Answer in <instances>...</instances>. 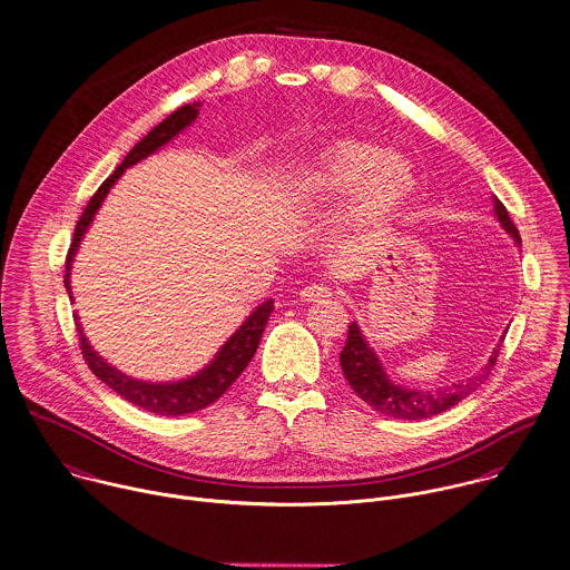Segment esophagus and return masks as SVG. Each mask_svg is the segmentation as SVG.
Listing matches in <instances>:
<instances>
[{"instance_id":"esophagus-1","label":"esophagus","mask_w":570,"mask_h":570,"mask_svg":"<svg viewBox=\"0 0 570 570\" xmlns=\"http://www.w3.org/2000/svg\"><path fill=\"white\" fill-rule=\"evenodd\" d=\"M299 297H302L304 302H322V299L331 297V288L324 286V284H311V286H304V288L299 291Z\"/></svg>"}]
</instances>
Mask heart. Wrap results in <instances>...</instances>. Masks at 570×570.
Masks as SVG:
<instances>
[{
	"label": "heart",
	"mask_w": 570,
	"mask_h": 570,
	"mask_svg": "<svg viewBox=\"0 0 570 570\" xmlns=\"http://www.w3.org/2000/svg\"><path fill=\"white\" fill-rule=\"evenodd\" d=\"M293 190L304 199H328L353 193L348 224L368 228L389 224L413 197V164L386 153L375 141L342 137L324 144L291 175Z\"/></svg>",
	"instance_id": "obj_1"
}]
</instances>
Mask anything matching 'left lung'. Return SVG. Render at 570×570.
<instances>
[{"label":"left lung","instance_id":"obj_1","mask_svg":"<svg viewBox=\"0 0 570 570\" xmlns=\"http://www.w3.org/2000/svg\"><path fill=\"white\" fill-rule=\"evenodd\" d=\"M493 210H495V217L502 224V228L515 239L518 246H522V237H520L515 224L511 222L509 210L504 208V204L498 197H493ZM500 342H504V335ZM500 346L502 344H498V348L493 351V355L489 357V362L475 377H469L462 384L440 389L435 393L433 391H415V389L395 384L386 375L377 353L368 346L357 322H351L346 346L340 353V364H342V373H344L348 386L373 411H377L386 417H395V420H426V417H433V415H440V413L453 409L458 402H462L475 389H480V384L491 375V371L498 362Z\"/></svg>","mask_w":570,"mask_h":570}]
</instances>
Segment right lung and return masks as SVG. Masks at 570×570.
Returning <instances> with one entry per match:
<instances>
[{"label": "right lung", "mask_w": 570, "mask_h": 570, "mask_svg": "<svg viewBox=\"0 0 570 570\" xmlns=\"http://www.w3.org/2000/svg\"><path fill=\"white\" fill-rule=\"evenodd\" d=\"M199 106H202L199 101L186 104V106L177 108L175 112H170L161 124H157L139 144L132 146V150L124 157V161L112 170V175L90 197L88 206L83 208V213H81V217H79V222L75 226L72 244L68 248V257H66L63 286H66V293H68L70 302H72L70 271H72L75 253L79 250V244H81L88 226L92 224L97 210L101 208L108 190L115 186V181L124 175L126 168H130L137 161L146 159L148 155L159 150L164 144L175 139L184 128H188L197 119ZM273 311H275L273 299H266L264 304H259L246 317V322L224 342V346L215 353V357L199 373H195V375H190L186 380H177V382H144V380H135V377L117 371L104 357H99L97 351H92V346L88 344V340L83 335V328H81L77 315H75V326H77V333H79V342H81L79 346H81V353H83V360H86L88 368L108 389H112L126 402L144 409L148 413L175 417V415H186V413L202 411V409H206L208 404H213L217 397H222L228 391V386L242 375V371L253 360V355H255V351L259 346L262 333L266 328V322H268Z\"/></svg>", "instance_id": "obj_1"}]
</instances>
